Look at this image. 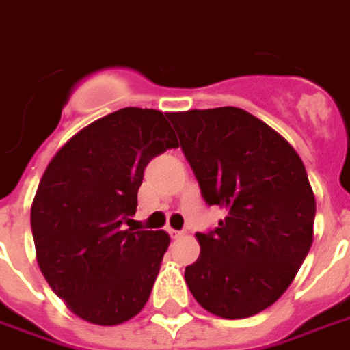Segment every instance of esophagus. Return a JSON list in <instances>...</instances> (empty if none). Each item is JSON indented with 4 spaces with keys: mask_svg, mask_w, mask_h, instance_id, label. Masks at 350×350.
I'll list each match as a JSON object with an SVG mask.
<instances>
[{
    "mask_svg": "<svg viewBox=\"0 0 350 350\" xmlns=\"http://www.w3.org/2000/svg\"><path fill=\"white\" fill-rule=\"evenodd\" d=\"M168 234H170V237L172 239H180L183 235V232H180V230H172V228H168Z\"/></svg>",
    "mask_w": 350,
    "mask_h": 350,
    "instance_id": "1",
    "label": "esophagus"
}]
</instances>
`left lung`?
Masks as SVG:
<instances>
[{"label":"left lung","instance_id":"left-lung-1","mask_svg":"<svg viewBox=\"0 0 350 350\" xmlns=\"http://www.w3.org/2000/svg\"><path fill=\"white\" fill-rule=\"evenodd\" d=\"M209 206L224 219L196 234L185 282L222 319L263 312L286 293L313 241L315 195L304 163L271 126L239 107L168 113Z\"/></svg>","mask_w":350,"mask_h":350}]
</instances>
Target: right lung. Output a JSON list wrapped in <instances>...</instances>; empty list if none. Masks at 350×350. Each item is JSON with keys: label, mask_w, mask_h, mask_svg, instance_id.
<instances>
[{"label": "right lung", "mask_w": 350, "mask_h": 350, "mask_svg": "<svg viewBox=\"0 0 350 350\" xmlns=\"http://www.w3.org/2000/svg\"><path fill=\"white\" fill-rule=\"evenodd\" d=\"M167 118L124 107L85 126L51 157L33 198L38 267L70 312L92 325L141 312L170 245L163 230L126 228L150 159L180 146Z\"/></svg>", "instance_id": "right-lung-1"}]
</instances>
